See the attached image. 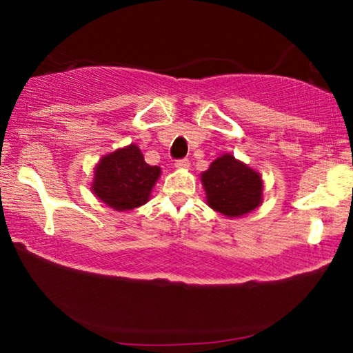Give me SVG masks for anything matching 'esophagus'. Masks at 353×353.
Returning <instances> with one entry per match:
<instances>
[{
    "instance_id": "obj_1",
    "label": "esophagus",
    "mask_w": 353,
    "mask_h": 353,
    "mask_svg": "<svg viewBox=\"0 0 353 353\" xmlns=\"http://www.w3.org/2000/svg\"><path fill=\"white\" fill-rule=\"evenodd\" d=\"M175 167L176 168H188L190 167V159H178V161H175Z\"/></svg>"
}]
</instances>
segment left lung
Instances as JSON below:
<instances>
[{
    "mask_svg": "<svg viewBox=\"0 0 353 353\" xmlns=\"http://www.w3.org/2000/svg\"><path fill=\"white\" fill-rule=\"evenodd\" d=\"M207 204L226 216H241L262 202V178L245 163L225 154L202 173Z\"/></svg>",
    "mask_w": 353,
    "mask_h": 353,
    "instance_id": "1",
    "label": "left lung"
}]
</instances>
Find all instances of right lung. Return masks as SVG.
<instances>
[{"instance_id": "right-lung-1", "label": "right lung", "mask_w": 353, "mask_h": 353, "mask_svg": "<svg viewBox=\"0 0 353 353\" xmlns=\"http://www.w3.org/2000/svg\"><path fill=\"white\" fill-rule=\"evenodd\" d=\"M161 168L149 165L138 146L119 149L101 159L94 168L93 191L115 210H132L146 204Z\"/></svg>"}]
</instances>
